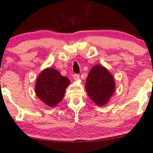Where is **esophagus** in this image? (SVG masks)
<instances>
[{"label": "esophagus", "instance_id": "esophagus-1", "mask_svg": "<svg viewBox=\"0 0 153 153\" xmlns=\"http://www.w3.org/2000/svg\"><path fill=\"white\" fill-rule=\"evenodd\" d=\"M73 79L74 80H77L79 79V74H74L73 76Z\"/></svg>", "mask_w": 153, "mask_h": 153}]
</instances>
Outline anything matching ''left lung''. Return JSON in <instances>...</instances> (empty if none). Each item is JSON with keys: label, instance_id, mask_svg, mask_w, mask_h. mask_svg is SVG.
<instances>
[{"label": "left lung", "instance_id": "obj_1", "mask_svg": "<svg viewBox=\"0 0 153 153\" xmlns=\"http://www.w3.org/2000/svg\"><path fill=\"white\" fill-rule=\"evenodd\" d=\"M114 79L108 70L100 65L94 66L91 69L86 82V89L89 97L97 105L107 104L114 94Z\"/></svg>", "mask_w": 153, "mask_h": 153}]
</instances>
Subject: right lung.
Instances as JSON below:
<instances>
[{
    "mask_svg": "<svg viewBox=\"0 0 153 153\" xmlns=\"http://www.w3.org/2000/svg\"><path fill=\"white\" fill-rule=\"evenodd\" d=\"M70 81L58 71L48 68L40 74L36 82V95L46 105L54 107L63 100Z\"/></svg>",
    "mask_w": 153,
    "mask_h": 153,
    "instance_id": "1",
    "label": "right lung"
}]
</instances>
